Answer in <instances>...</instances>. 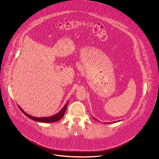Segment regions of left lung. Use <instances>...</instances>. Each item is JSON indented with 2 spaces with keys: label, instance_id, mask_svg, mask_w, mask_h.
Returning a JSON list of instances; mask_svg holds the SVG:
<instances>
[{
  "label": "left lung",
  "instance_id": "1",
  "mask_svg": "<svg viewBox=\"0 0 159 159\" xmlns=\"http://www.w3.org/2000/svg\"><path fill=\"white\" fill-rule=\"evenodd\" d=\"M93 119H95V120H97V121H98V120H97V119H95V117H93ZM121 121V120H118V121H113V122H112V123H114V122H117V121ZM111 123V122H107H107H104V123H108H108Z\"/></svg>",
  "mask_w": 159,
  "mask_h": 159
}]
</instances>
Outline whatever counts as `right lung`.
<instances>
[{
    "label": "right lung",
    "instance_id": "obj_1",
    "mask_svg": "<svg viewBox=\"0 0 159 159\" xmlns=\"http://www.w3.org/2000/svg\"><path fill=\"white\" fill-rule=\"evenodd\" d=\"M68 102V101H67V103L65 104V106H64V107L59 111V113H58L56 114H54L52 116L46 117H37L32 116L29 114L26 113L20 106H18V108H20V110L22 111V113L24 114L27 117H28L31 120H33L34 121H39V122H43V123H52V122L58 121L64 116L65 111H66V108H67V107Z\"/></svg>",
    "mask_w": 159,
    "mask_h": 159
}]
</instances>
